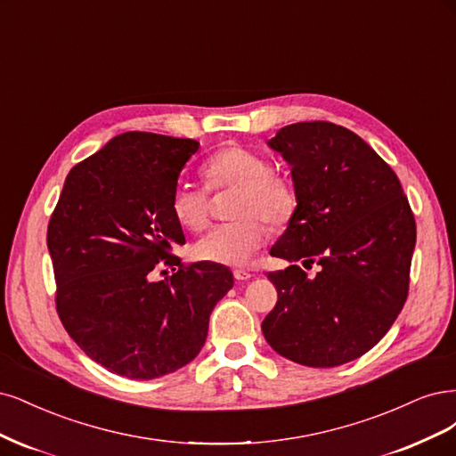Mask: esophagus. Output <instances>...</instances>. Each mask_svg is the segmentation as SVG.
<instances>
[{"instance_id":"34e87169","label":"esophagus","mask_w":456,"mask_h":456,"mask_svg":"<svg viewBox=\"0 0 456 456\" xmlns=\"http://www.w3.org/2000/svg\"><path fill=\"white\" fill-rule=\"evenodd\" d=\"M232 274H234V281H239V282H246V281H249V278H252V274H249L248 271H242V269H237Z\"/></svg>"}]
</instances>
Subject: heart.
<instances>
[{
    "mask_svg": "<svg viewBox=\"0 0 456 456\" xmlns=\"http://www.w3.org/2000/svg\"><path fill=\"white\" fill-rule=\"evenodd\" d=\"M204 175L212 189L232 187L234 195L231 224L212 227L195 242L193 254L202 261L227 267H242L265 242L267 227L260 217L278 227L296 212L297 199L293 187L271 172V163L240 145L217 151L204 165ZM170 210L183 229L199 231L208 222V191L189 182L172 189Z\"/></svg>",
    "mask_w": 456,
    "mask_h": 456,
    "instance_id": "heart-1",
    "label": "heart"
}]
</instances>
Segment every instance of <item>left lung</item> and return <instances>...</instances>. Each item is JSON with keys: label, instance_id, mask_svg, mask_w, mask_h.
I'll list each match as a JSON object with an SVG mask.
<instances>
[{"label": "left lung", "instance_id": "left-lung-1", "mask_svg": "<svg viewBox=\"0 0 456 456\" xmlns=\"http://www.w3.org/2000/svg\"><path fill=\"white\" fill-rule=\"evenodd\" d=\"M269 148L291 167L297 207L271 256L278 301L261 330L278 354L335 367L371 350L407 299L417 225L402 183L370 143L326 123L288 125Z\"/></svg>", "mask_w": 456, "mask_h": 456}]
</instances>
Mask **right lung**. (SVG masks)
Instances as JSON below:
<instances>
[{
	"instance_id": "right-lung-1",
	"label": "right lung",
	"mask_w": 456,
	"mask_h": 456,
	"mask_svg": "<svg viewBox=\"0 0 456 456\" xmlns=\"http://www.w3.org/2000/svg\"><path fill=\"white\" fill-rule=\"evenodd\" d=\"M197 150L189 138L125 132L69 170L51 216L58 316L111 373L150 380L187 365L232 288L229 267L199 261L183 269L170 256L185 244L172 189ZM160 258L175 274L157 283Z\"/></svg>"
}]
</instances>
